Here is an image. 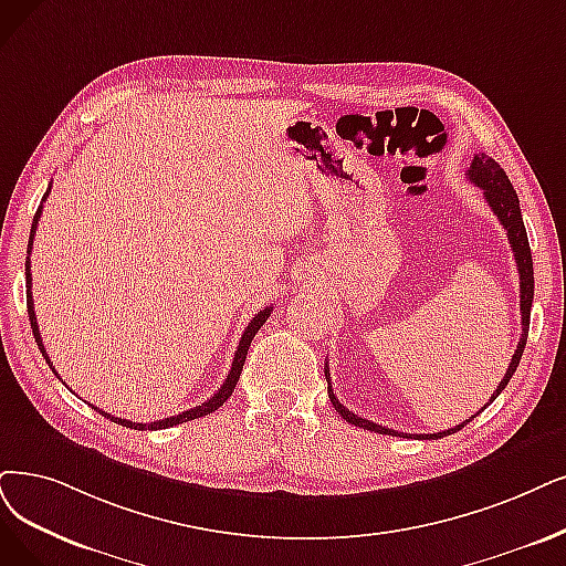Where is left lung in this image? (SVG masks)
Wrapping results in <instances>:
<instances>
[{"instance_id":"8db88e82","label":"left lung","mask_w":566,"mask_h":566,"mask_svg":"<svg viewBox=\"0 0 566 566\" xmlns=\"http://www.w3.org/2000/svg\"><path fill=\"white\" fill-rule=\"evenodd\" d=\"M467 178L471 180L473 186H479L483 190V197L488 201V207L494 211V216L500 218V222L504 224L506 230V237H509V243H511V251H513V258H515V266H517V276H520V313H523V334H520V342H517V348L511 357V365L502 378L500 386H496V390L492 392L490 401L485 406H490L496 397L502 395V390L509 386L511 376L515 374L517 365H520V357H523V350H525V344H527V332H530V311H532V300H534V266H532V251H530V241H527V232H525V222H523V216H520V201H517V195L511 186V180L506 176V171L496 165L492 157L488 155H473L471 160V167L467 169ZM325 378H327V392H329V399L334 403V409L338 411V416H342L346 422L355 424V427H361V429H369V432H378V434H392V437H409V439H441V437H448V434H455L460 432V429L473 418L464 420L462 424H455L450 429H443V432H437V434H403V432H395V429H388L382 424H376L367 418H359L355 416L353 411H348L346 406L336 399L334 390H332V382H329V369H325ZM483 406V409H485ZM481 409V411H483ZM479 411V413H481Z\"/></svg>"}]
</instances>
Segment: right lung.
<instances>
[{"instance_id":"add662e5","label":"right lung","mask_w":566,"mask_h":566,"mask_svg":"<svg viewBox=\"0 0 566 566\" xmlns=\"http://www.w3.org/2000/svg\"><path fill=\"white\" fill-rule=\"evenodd\" d=\"M49 192H51V186H49L46 195H43V199H41V207H39V209H36V213H34L32 232H30V243H28V255L32 253V243H34V234H36V222H39V218H41L43 201H46ZM25 279H28V285H25V287H28V313H30V325H32V332H34V338H36V346H39V350H41L43 359L49 361V367L53 369V374L57 376V371H55V367H53V361L49 359L46 348H43L41 332H39V325H36V313H34V302H32V269H30V258L25 260ZM271 308H274V306H266V308H262V311L255 315V318H253L251 323H248L245 332L241 334V342H239V348H237V353H234V361H232V369H230L228 378H224V382L220 386V390H218L211 399H207L205 403H201V406H195V409H188V411H184V413L171 416V418H165V420H155V422H132V420H125V418H116V416H111V413H104V411H99V409H97V411H99L104 418H111V422H118V424L129 427V429H142V432H144V429H167V427H174V424L188 422V420H195V418H201V416H209V413L218 411L220 406L232 397V392H234V388H237V380H239L241 369H243V361H245L248 348H251V342H253V336L258 334V329L266 323V318L271 315Z\"/></svg>"}]
</instances>
